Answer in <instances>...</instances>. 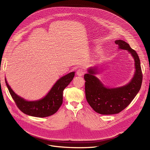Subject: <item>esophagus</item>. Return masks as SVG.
<instances>
[{
  "mask_svg": "<svg viewBox=\"0 0 150 150\" xmlns=\"http://www.w3.org/2000/svg\"><path fill=\"white\" fill-rule=\"evenodd\" d=\"M85 74V71L83 69H79L76 71V75L78 76H82Z\"/></svg>",
  "mask_w": 150,
  "mask_h": 150,
  "instance_id": "esophagus-1",
  "label": "esophagus"
}]
</instances>
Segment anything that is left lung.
<instances>
[{"instance_id": "left-lung-1", "label": "left lung", "mask_w": 150, "mask_h": 150, "mask_svg": "<svg viewBox=\"0 0 150 150\" xmlns=\"http://www.w3.org/2000/svg\"><path fill=\"white\" fill-rule=\"evenodd\" d=\"M115 43L119 45L120 49L127 50L131 54L135 61L136 72L127 85L109 89L94 76L98 73L97 67L89 69L88 74L84 76L86 100L94 111L100 114L111 115L120 112L136 96L142 83L143 74L137 52L122 40H117Z\"/></svg>"}]
</instances>
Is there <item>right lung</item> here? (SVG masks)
<instances>
[{
    "label": "right lung",
    "instance_id": "right-lung-1",
    "mask_svg": "<svg viewBox=\"0 0 150 150\" xmlns=\"http://www.w3.org/2000/svg\"><path fill=\"white\" fill-rule=\"evenodd\" d=\"M74 76L75 72H72L61 77L44 98L35 101H28L20 97L11 89L6 80L5 83L16 105L22 112L33 117H45L57 112L62 103L63 91L72 81Z\"/></svg>",
    "mask_w": 150,
    "mask_h": 150
}]
</instances>
